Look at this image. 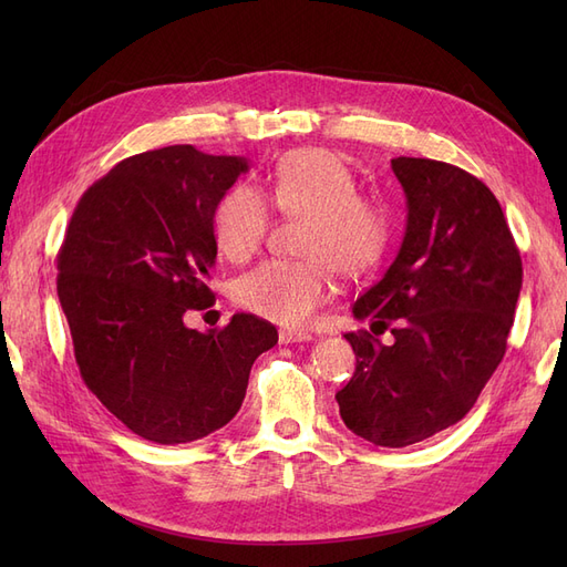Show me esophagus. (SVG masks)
<instances>
[{
	"instance_id": "1",
	"label": "esophagus",
	"mask_w": 567,
	"mask_h": 567,
	"mask_svg": "<svg viewBox=\"0 0 567 567\" xmlns=\"http://www.w3.org/2000/svg\"><path fill=\"white\" fill-rule=\"evenodd\" d=\"M279 338H281V342H286V346H288V342H310V340H315V336L312 333H305V331H281L279 333Z\"/></svg>"
}]
</instances>
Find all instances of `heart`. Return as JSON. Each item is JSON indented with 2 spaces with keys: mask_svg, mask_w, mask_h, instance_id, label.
Wrapping results in <instances>:
<instances>
[{
  "mask_svg": "<svg viewBox=\"0 0 567 567\" xmlns=\"http://www.w3.org/2000/svg\"><path fill=\"white\" fill-rule=\"evenodd\" d=\"M267 196L288 217H302V260H271L236 284L246 310L281 326H305L338 288V269L367 274L383 262L392 241V213L379 196L359 194L348 163L326 148L288 151L274 165ZM269 203L252 184H236L213 213L217 248L246 262L262 248Z\"/></svg>",
  "mask_w": 567,
  "mask_h": 567,
  "instance_id": "heart-1",
  "label": "heart"
}]
</instances>
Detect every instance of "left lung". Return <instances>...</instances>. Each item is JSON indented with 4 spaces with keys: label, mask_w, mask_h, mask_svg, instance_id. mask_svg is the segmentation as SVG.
<instances>
[{
    "label": "left lung",
    "mask_w": 567,
    "mask_h": 567,
    "mask_svg": "<svg viewBox=\"0 0 567 567\" xmlns=\"http://www.w3.org/2000/svg\"><path fill=\"white\" fill-rule=\"evenodd\" d=\"M406 196V231L385 277L352 315L357 354L336 392L340 419L379 447H406L473 409L506 352L523 262L499 200L477 177L431 158H392ZM391 329L383 347L375 334Z\"/></svg>",
    "instance_id": "8db88e82"
}]
</instances>
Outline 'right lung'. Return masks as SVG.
<instances>
[{
    "mask_svg": "<svg viewBox=\"0 0 567 567\" xmlns=\"http://www.w3.org/2000/svg\"><path fill=\"white\" fill-rule=\"evenodd\" d=\"M241 156L165 146L120 161L82 194L56 257L80 375L132 433L194 442L241 409L250 367L279 333L255 315L196 331L217 257L213 213Z\"/></svg>",
    "mask_w": 567,
    "mask_h": 567,
    "instance_id": "right-lung-1",
    "label": "right lung"
}]
</instances>
